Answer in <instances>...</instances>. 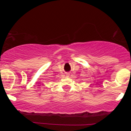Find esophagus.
<instances>
[{
  "label": "esophagus",
  "instance_id": "obj_1",
  "mask_svg": "<svg viewBox=\"0 0 131 131\" xmlns=\"http://www.w3.org/2000/svg\"><path fill=\"white\" fill-rule=\"evenodd\" d=\"M69 75H70V73H68V72L66 73V76H67V77H69Z\"/></svg>",
  "mask_w": 131,
  "mask_h": 131
}]
</instances>
